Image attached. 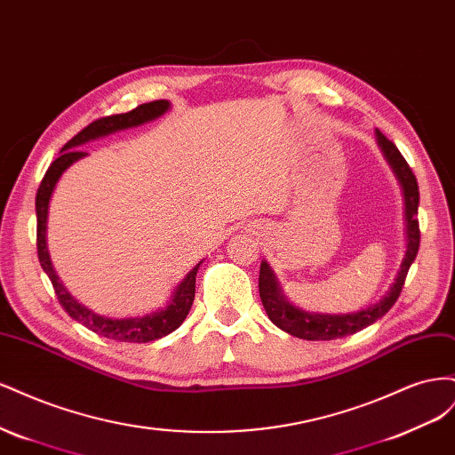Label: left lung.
Returning <instances> with one entry per match:
<instances>
[{"label":"left lung","instance_id":"obj_1","mask_svg":"<svg viewBox=\"0 0 455 455\" xmlns=\"http://www.w3.org/2000/svg\"><path fill=\"white\" fill-rule=\"evenodd\" d=\"M376 136L385 159L389 161L391 169L396 174L398 182H401L404 191L408 244H406V256L403 259L401 271H398L391 291L385 294L376 306L363 309L359 313H349V315H321V313H307L294 307L291 301L283 296L279 283L275 279L267 261H261L259 279H258L261 304H264V309L271 319V323L291 336H296L301 339H311V341H321V339L326 341V339H338L343 336L361 332L363 328L381 319V316L395 306V301L403 292L408 269L419 251V222H418L419 188H418L416 174L411 172L410 164L406 163L401 151H398V148L389 139H385V134H381L379 131H376Z\"/></svg>","mask_w":455,"mask_h":455}]
</instances>
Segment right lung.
I'll list each match as a JSON object with an SVG mask.
<instances>
[{
  "label": "right lung",
  "instance_id": "1",
  "mask_svg": "<svg viewBox=\"0 0 455 455\" xmlns=\"http://www.w3.org/2000/svg\"><path fill=\"white\" fill-rule=\"evenodd\" d=\"M171 108L169 100H154L142 106H136L134 109L127 114H117V116H108L92 121L91 125H87L84 131H79L74 139L68 142L62 148V154L51 163V167L47 169L44 180H41L37 188V196H36V214H37V258L39 264L44 267V271L49 275V279L52 283L54 294L59 298V304L62 309L72 316L74 321L81 323L92 330L94 334L109 338V339H117V341H131V343H146V341H154L163 336H167L184 323L188 316L191 304H194L196 298V277L199 271V264L191 269L184 281L176 286L174 296L171 299V304L159 309L156 313H149L144 316H131V319H108V316L96 315L89 311L85 306L77 304V301L68 294L64 284L60 283L59 275L54 273L49 251H47V214H49V201L52 196V189L57 186L59 178L62 172L70 167L72 163L79 161L81 157H85V151H81L79 146L85 144L89 140L100 139V136L112 134L123 129H131V127H139L142 123H148L151 119H157L163 116L167 109Z\"/></svg>",
  "mask_w": 455,
  "mask_h": 455
}]
</instances>
